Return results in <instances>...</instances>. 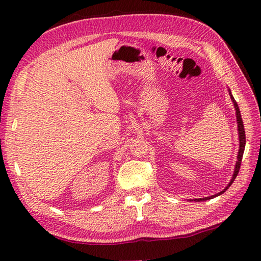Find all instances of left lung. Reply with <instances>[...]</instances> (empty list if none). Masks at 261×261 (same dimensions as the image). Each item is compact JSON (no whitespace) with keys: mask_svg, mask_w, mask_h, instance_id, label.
<instances>
[{"mask_svg":"<svg viewBox=\"0 0 261 261\" xmlns=\"http://www.w3.org/2000/svg\"><path fill=\"white\" fill-rule=\"evenodd\" d=\"M230 96H231V99L232 102H233L234 104V108H236V113H237V121H238V130H239V140H240V149H239V153H238V160H237V164H236V168H234V174H233V177H232L231 181L229 182V185L226 186L224 190L222 192H220L216 194V195H212V196H208V197H204V198H195L194 201H206V199H211L213 197H216L221 195V194H223L228 188L232 185V182L234 181L236 177L238 176V173H239L240 170V166H241V162H242V156H243V151H245V147H246V134H245V126H243V122H242V118H241V114H240V110H239V107H238V104L236 102V99L233 98V96H232V94L230 92Z\"/></svg>","mask_w":261,"mask_h":261,"instance_id":"obj_1","label":"left lung"}]
</instances>
